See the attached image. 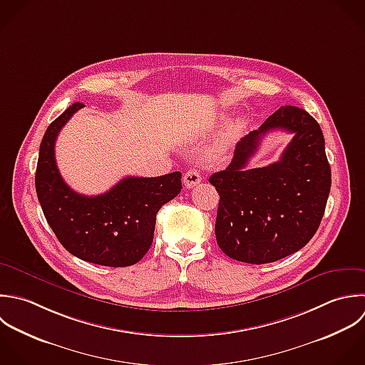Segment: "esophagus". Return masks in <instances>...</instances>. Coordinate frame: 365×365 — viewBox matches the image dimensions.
Segmentation results:
<instances>
[{
    "label": "esophagus",
    "mask_w": 365,
    "mask_h": 365,
    "mask_svg": "<svg viewBox=\"0 0 365 365\" xmlns=\"http://www.w3.org/2000/svg\"><path fill=\"white\" fill-rule=\"evenodd\" d=\"M200 182H202V176H200V173H199L196 169H190V170H187V172L183 175V185H185L187 189L196 186V185L200 183Z\"/></svg>",
    "instance_id": "obj_1"
}]
</instances>
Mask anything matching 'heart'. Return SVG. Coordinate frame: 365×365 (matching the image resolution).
<instances>
[{
  "instance_id": "heart-1",
  "label": "heart",
  "mask_w": 365,
  "mask_h": 365,
  "mask_svg": "<svg viewBox=\"0 0 365 365\" xmlns=\"http://www.w3.org/2000/svg\"><path fill=\"white\" fill-rule=\"evenodd\" d=\"M243 128H245V123H243L242 119H236V120L230 122V123L223 129L220 138L217 139V142H216V145H215V148H213V153H215V155L223 153V152L240 136Z\"/></svg>"
}]
</instances>
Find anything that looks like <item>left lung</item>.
<instances>
[{
	"label": "left lung",
	"instance_id": "8db88e82",
	"mask_svg": "<svg viewBox=\"0 0 365 365\" xmlns=\"http://www.w3.org/2000/svg\"><path fill=\"white\" fill-rule=\"evenodd\" d=\"M283 128L295 136L281 160L247 170L261 138ZM209 182L220 200L215 233L237 262L266 264L303 249L316 235L331 187V169L317 120L297 106H282L239 140L230 165Z\"/></svg>",
	"mask_w": 365,
	"mask_h": 365
}]
</instances>
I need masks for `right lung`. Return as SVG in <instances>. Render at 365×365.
Returning a JSON list of instances; mask_svg holds the SVG:
<instances>
[{
  "label": "right lung",
  "mask_w": 365,
  "mask_h": 365,
  "mask_svg": "<svg viewBox=\"0 0 365 365\" xmlns=\"http://www.w3.org/2000/svg\"><path fill=\"white\" fill-rule=\"evenodd\" d=\"M81 108L82 103H72L45 130L35 173L36 196L48 225L71 255L99 266H132L150 249L156 215L179 195L182 173L128 176L98 196L73 192L58 170L55 140Z\"/></svg>",
  "instance_id": "right-lung-1"
}]
</instances>
